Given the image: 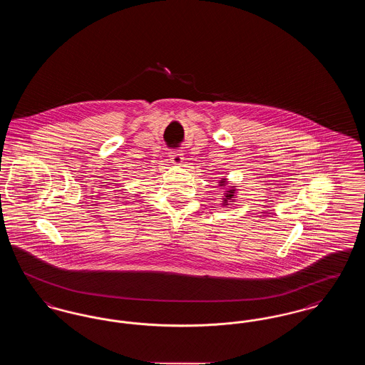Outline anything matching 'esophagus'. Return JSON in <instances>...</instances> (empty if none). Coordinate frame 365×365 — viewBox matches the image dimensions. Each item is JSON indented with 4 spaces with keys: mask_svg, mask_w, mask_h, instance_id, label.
Masks as SVG:
<instances>
[{
    "mask_svg": "<svg viewBox=\"0 0 365 365\" xmlns=\"http://www.w3.org/2000/svg\"><path fill=\"white\" fill-rule=\"evenodd\" d=\"M170 160H171L173 164L180 165V164L183 163V155H182V152H179V150H171V152H170Z\"/></svg>",
    "mask_w": 365,
    "mask_h": 365,
    "instance_id": "obj_1",
    "label": "esophagus"
}]
</instances>
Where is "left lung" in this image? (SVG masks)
I'll use <instances>...</instances> for the list:
<instances>
[{"instance_id": "1", "label": "left lung", "mask_w": 365, "mask_h": 365, "mask_svg": "<svg viewBox=\"0 0 365 365\" xmlns=\"http://www.w3.org/2000/svg\"><path fill=\"white\" fill-rule=\"evenodd\" d=\"M219 186L220 187H226L227 186V179H222L220 182H219ZM226 192H225V198H223V205L227 207L228 205V202H232L234 201V198H235V186H231L230 189H226Z\"/></svg>"}]
</instances>
